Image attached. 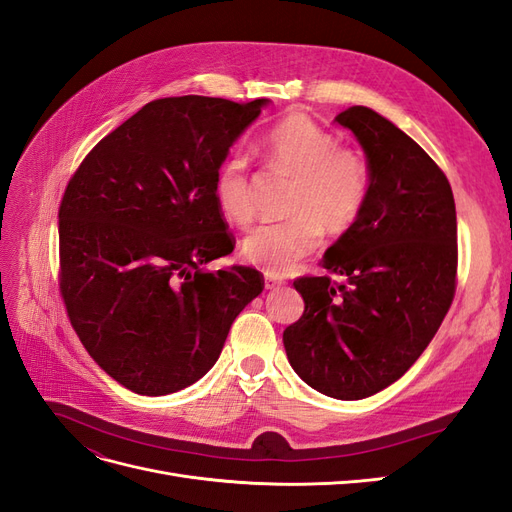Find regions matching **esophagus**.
Instances as JSON below:
<instances>
[{
    "label": "esophagus",
    "instance_id": "1",
    "mask_svg": "<svg viewBox=\"0 0 512 512\" xmlns=\"http://www.w3.org/2000/svg\"><path fill=\"white\" fill-rule=\"evenodd\" d=\"M265 286H267V290H275V288L284 286V280H282V277H273V275H267Z\"/></svg>",
    "mask_w": 512,
    "mask_h": 512
}]
</instances>
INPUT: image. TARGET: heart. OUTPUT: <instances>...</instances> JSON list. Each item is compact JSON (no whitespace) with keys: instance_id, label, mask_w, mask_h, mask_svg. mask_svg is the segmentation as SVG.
Listing matches in <instances>:
<instances>
[{"instance_id":"heart-1","label":"heart","mask_w":512,"mask_h":512,"mask_svg":"<svg viewBox=\"0 0 512 512\" xmlns=\"http://www.w3.org/2000/svg\"><path fill=\"white\" fill-rule=\"evenodd\" d=\"M262 153L277 173L294 179L288 215L282 224L258 226L243 241V256L267 275H286L320 243V230L344 235L365 209L371 173L363 156L342 149L337 138L301 115L284 117L262 141ZM215 203L224 218L247 226L254 218L247 162L232 153L215 173Z\"/></svg>"}]
</instances>
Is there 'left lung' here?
<instances>
[{
	"label": "left lung",
	"instance_id": "obj_1",
	"mask_svg": "<svg viewBox=\"0 0 512 512\" xmlns=\"http://www.w3.org/2000/svg\"><path fill=\"white\" fill-rule=\"evenodd\" d=\"M335 123L363 147L365 209L322 265L342 277H301L303 316L284 331L299 378L322 395L365 399L425 352L455 297L457 213L438 164L393 121L350 106Z\"/></svg>",
	"mask_w": 512,
	"mask_h": 512
}]
</instances>
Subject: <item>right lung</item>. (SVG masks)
<instances>
[{
  "label": "right lung",
  "mask_w": 512,
  "mask_h": 512,
  "mask_svg": "<svg viewBox=\"0 0 512 512\" xmlns=\"http://www.w3.org/2000/svg\"><path fill=\"white\" fill-rule=\"evenodd\" d=\"M271 100L181 96L145 104L91 149L59 207V288L108 376L160 397L203 378L265 288L243 265L205 273L232 237L215 173Z\"/></svg>",
  "instance_id": "obj_1"
}]
</instances>
